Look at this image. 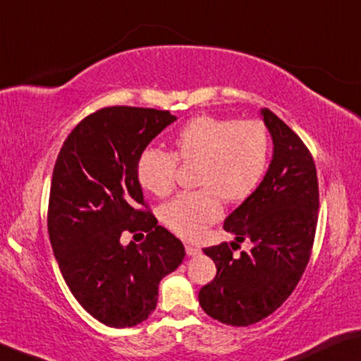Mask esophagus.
<instances>
[{
    "instance_id": "34e87169",
    "label": "esophagus",
    "mask_w": 361,
    "mask_h": 361,
    "mask_svg": "<svg viewBox=\"0 0 361 361\" xmlns=\"http://www.w3.org/2000/svg\"><path fill=\"white\" fill-rule=\"evenodd\" d=\"M185 252H187L188 257H197V255H200V252H202V250H200L197 245H190V243H187Z\"/></svg>"
}]
</instances>
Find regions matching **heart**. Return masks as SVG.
<instances>
[{
  "label": "heart",
  "mask_w": 361,
  "mask_h": 361,
  "mask_svg": "<svg viewBox=\"0 0 361 361\" xmlns=\"http://www.w3.org/2000/svg\"><path fill=\"white\" fill-rule=\"evenodd\" d=\"M269 158V134L259 121L198 116L174 138V154L147 148L137 163L145 190L164 197L174 188L177 159L197 163L198 190L180 193L161 208L163 223L177 235L195 240L221 214L219 197L238 203L252 195Z\"/></svg>",
  "instance_id": "1"
}]
</instances>
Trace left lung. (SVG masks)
Segmentation results:
<instances>
[{"instance_id": "left-lung-1", "label": "left lung", "mask_w": 361, "mask_h": 361, "mask_svg": "<svg viewBox=\"0 0 361 361\" xmlns=\"http://www.w3.org/2000/svg\"><path fill=\"white\" fill-rule=\"evenodd\" d=\"M259 114L273 138V158L262 184L224 221L235 242L250 240L252 250L234 257L226 242L203 248L218 271L200 290V305L231 326L258 323L287 300L307 268L318 224L312 154L274 113L263 108Z\"/></svg>"}]
</instances>
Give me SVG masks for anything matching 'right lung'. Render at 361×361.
<instances>
[{
  "label": "right lung",
  "mask_w": 361,
  "mask_h": 361,
  "mask_svg": "<svg viewBox=\"0 0 361 361\" xmlns=\"http://www.w3.org/2000/svg\"><path fill=\"white\" fill-rule=\"evenodd\" d=\"M177 118L152 108H103L75 126L53 169L48 234L61 274L85 312L109 328H132L154 312L158 286L185 257L145 204L137 163ZM124 230L149 232L140 246Z\"/></svg>",
  "instance_id": "obj_1"
}]
</instances>
